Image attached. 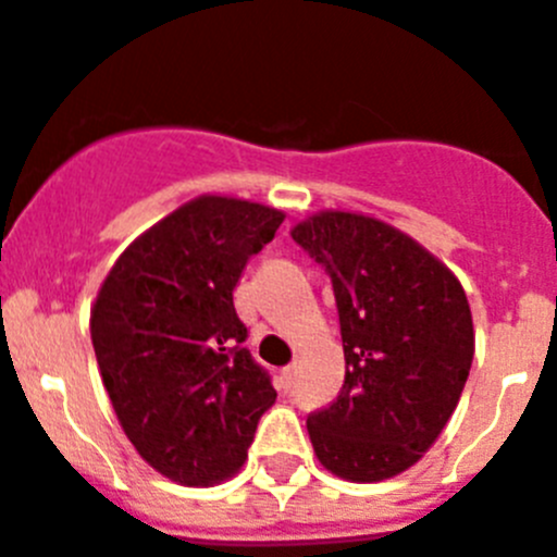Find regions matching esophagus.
Listing matches in <instances>:
<instances>
[{"mask_svg": "<svg viewBox=\"0 0 557 557\" xmlns=\"http://www.w3.org/2000/svg\"><path fill=\"white\" fill-rule=\"evenodd\" d=\"M278 382H282V387H284V391H289V387L295 385V366L284 368V371H282V376H278Z\"/></svg>", "mask_w": 557, "mask_h": 557, "instance_id": "34e87169", "label": "esophagus"}]
</instances>
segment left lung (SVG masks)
<instances>
[{
  "mask_svg": "<svg viewBox=\"0 0 557 557\" xmlns=\"http://www.w3.org/2000/svg\"><path fill=\"white\" fill-rule=\"evenodd\" d=\"M293 239L326 268L346 354L337 401L307 418L321 466L382 482L416 466L449 424L474 359L466 289L405 231L318 211Z\"/></svg>",
  "mask_w": 557,
  "mask_h": 557,
  "instance_id": "left-lung-1",
  "label": "left lung"
}]
</instances>
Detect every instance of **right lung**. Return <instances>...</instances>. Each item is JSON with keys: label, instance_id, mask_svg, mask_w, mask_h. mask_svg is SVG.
Returning a JSON list of instances; mask_svg holds the SVG:
<instances>
[{"label": "right lung", "instance_id": "obj_1", "mask_svg": "<svg viewBox=\"0 0 557 557\" xmlns=\"http://www.w3.org/2000/svg\"><path fill=\"white\" fill-rule=\"evenodd\" d=\"M284 211L200 195L136 236L91 307L102 385L133 449L181 485L243 469L275 391L243 348L234 287Z\"/></svg>", "mask_w": 557, "mask_h": 557}]
</instances>
